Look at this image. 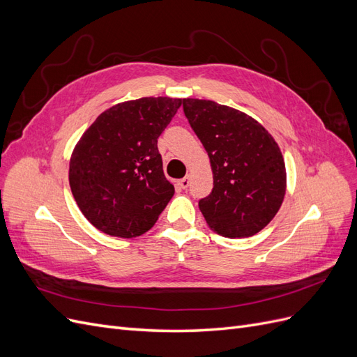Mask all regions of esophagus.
Segmentation results:
<instances>
[{
  "instance_id": "34e87169",
  "label": "esophagus",
  "mask_w": 357,
  "mask_h": 357,
  "mask_svg": "<svg viewBox=\"0 0 357 357\" xmlns=\"http://www.w3.org/2000/svg\"><path fill=\"white\" fill-rule=\"evenodd\" d=\"M189 183H190V176H186L185 178H181V180L177 181V186L180 189H186L189 186Z\"/></svg>"
}]
</instances>
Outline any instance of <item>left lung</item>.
Returning <instances> with one entry per match:
<instances>
[{
  "label": "left lung",
  "instance_id": "obj_1",
  "mask_svg": "<svg viewBox=\"0 0 357 357\" xmlns=\"http://www.w3.org/2000/svg\"><path fill=\"white\" fill-rule=\"evenodd\" d=\"M183 110L208 153L213 190L199 201L208 228L228 238L262 231L286 195L284 159L252 116L210 100L185 98Z\"/></svg>",
  "mask_w": 357,
  "mask_h": 357
}]
</instances>
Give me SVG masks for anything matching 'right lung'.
<instances>
[{
	"instance_id": "obj_1",
	"label": "right lung",
	"mask_w": 357,
	"mask_h": 357,
	"mask_svg": "<svg viewBox=\"0 0 357 357\" xmlns=\"http://www.w3.org/2000/svg\"><path fill=\"white\" fill-rule=\"evenodd\" d=\"M180 105L168 96L119 102L80 137L70 159V188L96 229L134 238L156 223L174 195L158 138Z\"/></svg>"
}]
</instances>
